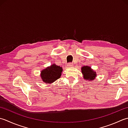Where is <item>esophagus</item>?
Here are the masks:
<instances>
[{"instance_id":"esophagus-1","label":"esophagus","mask_w":128,"mask_h":128,"mask_svg":"<svg viewBox=\"0 0 128 128\" xmlns=\"http://www.w3.org/2000/svg\"><path fill=\"white\" fill-rule=\"evenodd\" d=\"M67 66L68 67H73V66H74V64H73V63H68L67 64Z\"/></svg>"}]
</instances>
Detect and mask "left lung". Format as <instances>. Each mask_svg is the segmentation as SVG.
Wrapping results in <instances>:
<instances>
[{"instance_id":"8db88e82","label":"left lung","mask_w":128,"mask_h":128,"mask_svg":"<svg viewBox=\"0 0 128 128\" xmlns=\"http://www.w3.org/2000/svg\"><path fill=\"white\" fill-rule=\"evenodd\" d=\"M81 69L82 74L84 76V79L92 80L96 76V72H94L90 67L83 66Z\"/></svg>"}]
</instances>
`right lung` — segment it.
I'll return each instance as SVG.
<instances>
[{
  "label": "right lung",
  "mask_w": 128,
  "mask_h": 128,
  "mask_svg": "<svg viewBox=\"0 0 128 128\" xmlns=\"http://www.w3.org/2000/svg\"><path fill=\"white\" fill-rule=\"evenodd\" d=\"M62 71V67L57 66L55 64H53L50 67L46 68L41 71V77L44 82L48 83H53L57 79L60 78Z\"/></svg>",
  "instance_id": "1"
}]
</instances>
